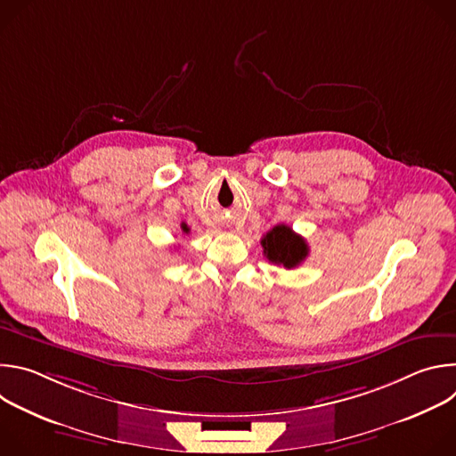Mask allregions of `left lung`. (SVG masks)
<instances>
[{"instance_id":"obj_1","label":"left lung","mask_w":456,"mask_h":456,"mask_svg":"<svg viewBox=\"0 0 456 456\" xmlns=\"http://www.w3.org/2000/svg\"><path fill=\"white\" fill-rule=\"evenodd\" d=\"M262 247L269 262L283 265L285 269L297 267L308 256V245L305 238L283 224L276 225L262 238Z\"/></svg>"}]
</instances>
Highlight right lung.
<instances>
[{
    "label": "right lung",
    "mask_w": 456,
    "mask_h": 456,
    "mask_svg": "<svg viewBox=\"0 0 456 456\" xmlns=\"http://www.w3.org/2000/svg\"><path fill=\"white\" fill-rule=\"evenodd\" d=\"M180 227H182V232H185V234H189V227H187V225H185V224H182V225H180Z\"/></svg>",
    "instance_id": "add662e5"
}]
</instances>
